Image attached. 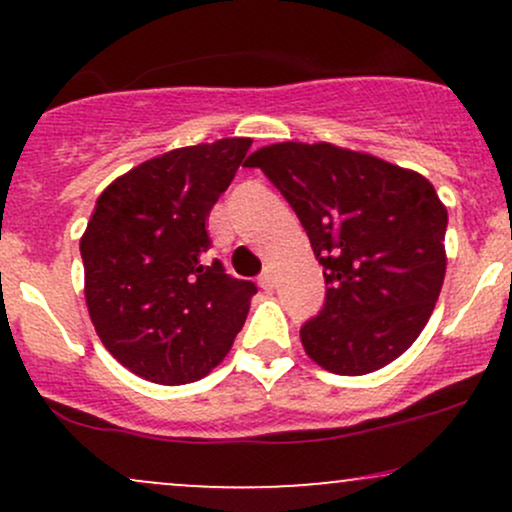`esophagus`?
Segmentation results:
<instances>
[{
  "mask_svg": "<svg viewBox=\"0 0 512 512\" xmlns=\"http://www.w3.org/2000/svg\"><path fill=\"white\" fill-rule=\"evenodd\" d=\"M257 284H260L264 291H272V289H274V274H272V269H264V272L260 274V279H257Z\"/></svg>",
  "mask_w": 512,
  "mask_h": 512,
  "instance_id": "obj_1",
  "label": "esophagus"
}]
</instances>
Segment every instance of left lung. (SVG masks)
<instances>
[{
  "mask_svg": "<svg viewBox=\"0 0 512 512\" xmlns=\"http://www.w3.org/2000/svg\"><path fill=\"white\" fill-rule=\"evenodd\" d=\"M260 168L301 219L325 276V305L301 327L317 366L366 375L426 327L445 279L448 209L414 170L327 142L262 146Z\"/></svg>",
  "mask_w": 512,
  "mask_h": 512,
  "instance_id": "8db88e82",
  "label": "left lung"
}]
</instances>
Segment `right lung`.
I'll use <instances>...</instances> for the list:
<instances>
[{
    "instance_id": "obj_1",
    "label": "right lung",
    "mask_w": 512,
    "mask_h": 512,
    "mask_svg": "<svg viewBox=\"0 0 512 512\" xmlns=\"http://www.w3.org/2000/svg\"><path fill=\"white\" fill-rule=\"evenodd\" d=\"M252 139L173 149L110 182L81 236L88 315L105 349L158 385L204 378L245 325L252 281L209 262V211Z\"/></svg>"
}]
</instances>
